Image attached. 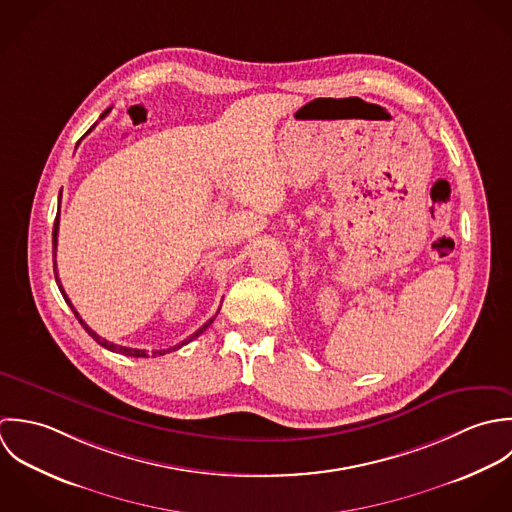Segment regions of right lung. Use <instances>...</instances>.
Listing matches in <instances>:
<instances>
[{"label":"right lung","mask_w":512,"mask_h":512,"mask_svg":"<svg viewBox=\"0 0 512 512\" xmlns=\"http://www.w3.org/2000/svg\"><path fill=\"white\" fill-rule=\"evenodd\" d=\"M110 112V108L108 110H104L103 114H101V118H104L106 114ZM95 128V124L89 128V132ZM59 202H61V198H59ZM57 235H59V213H57V217H55V225H53V267H55V281H57V287H59V291H61V295H63V299H65V303L71 307V310L75 312V316L79 318V322H81V326L89 332V336H93V340H97L103 348H106V350H110V352H118V354H122V356H132V358H148V352L146 350H138V348H128V346H118V344H114V342H108V340H104L103 336H99L93 328H89L87 326V322L79 316V312L75 310V307L71 305V301H69V297H67V293H65V289H63V285H61V281H59V275H57V263H55V251H57ZM219 312V310H217ZM217 316V314H215ZM215 316H211L207 322H205L204 326L202 328H198L192 336H188L186 340H182L180 344H176V346H172V348H166V350H154L152 352V356L156 358V356H164L166 352H174V350H178V348H182L184 344H188V342H192L194 338H198L202 332H204L205 328L215 320Z\"/></svg>","instance_id":"add662e5"}]
</instances>
